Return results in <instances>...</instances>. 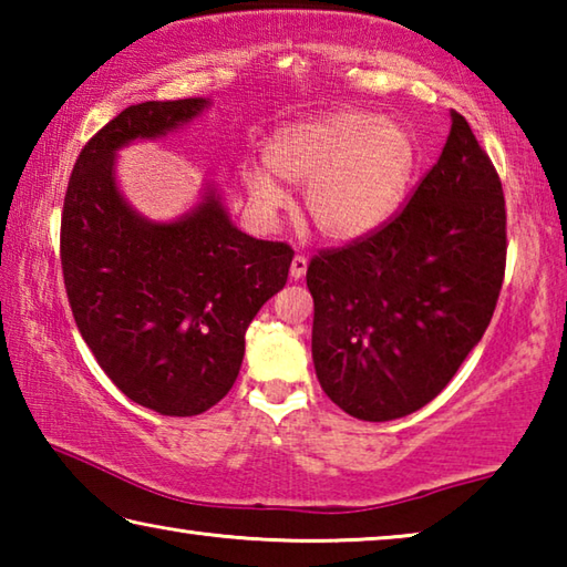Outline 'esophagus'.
<instances>
[{
  "label": "esophagus",
  "mask_w": 567,
  "mask_h": 567,
  "mask_svg": "<svg viewBox=\"0 0 567 567\" xmlns=\"http://www.w3.org/2000/svg\"><path fill=\"white\" fill-rule=\"evenodd\" d=\"M307 272V257L305 255H295L292 257V265H290V277L292 280H300Z\"/></svg>",
  "instance_id": "1"
}]
</instances>
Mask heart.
Wrapping results in <instances>:
<instances>
[{
    "label": "heart",
    "mask_w": 567,
    "mask_h": 567,
    "mask_svg": "<svg viewBox=\"0 0 567 567\" xmlns=\"http://www.w3.org/2000/svg\"><path fill=\"white\" fill-rule=\"evenodd\" d=\"M415 142L398 124L370 112H334L280 130L267 145V165L245 172L255 209L272 217L287 203L280 176L305 185V213L318 233L352 243L388 223L415 169Z\"/></svg>",
    "instance_id": "b5f03b06"
}]
</instances>
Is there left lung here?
<instances>
[{
	"label": "left lung",
	"mask_w": 567,
	"mask_h": 567,
	"mask_svg": "<svg viewBox=\"0 0 567 567\" xmlns=\"http://www.w3.org/2000/svg\"><path fill=\"white\" fill-rule=\"evenodd\" d=\"M437 165L378 233L307 265L312 360L334 405L368 422L427 405L483 338L505 277V197L463 114Z\"/></svg>",
	"instance_id": "obj_1"
}]
</instances>
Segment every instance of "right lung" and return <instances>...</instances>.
<instances>
[{
    "mask_svg": "<svg viewBox=\"0 0 567 567\" xmlns=\"http://www.w3.org/2000/svg\"><path fill=\"white\" fill-rule=\"evenodd\" d=\"M207 104L122 110L76 157L62 209L60 257L76 328L124 395L169 417L199 415L235 385L249 322L282 290L295 255L287 243L237 229L213 187L175 223H152L124 203L117 150L165 137Z\"/></svg>",
    "mask_w": 567,
    "mask_h": 567,
    "instance_id": "add662e5",
    "label": "right lung"
}]
</instances>
